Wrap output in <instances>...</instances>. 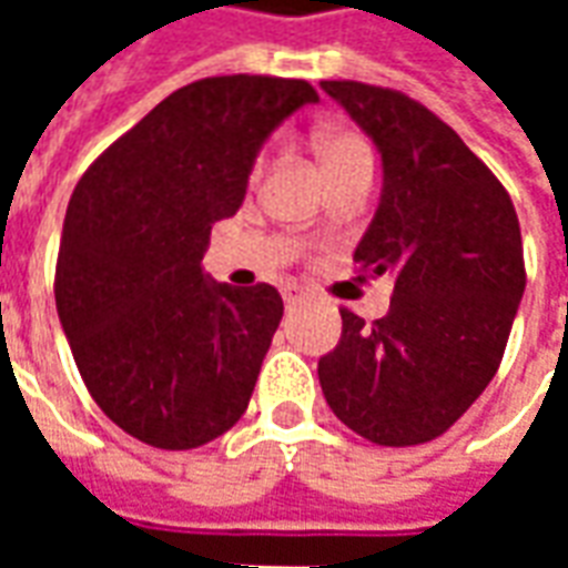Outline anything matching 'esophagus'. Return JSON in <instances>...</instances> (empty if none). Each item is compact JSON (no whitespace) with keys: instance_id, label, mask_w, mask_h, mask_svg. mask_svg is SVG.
Here are the masks:
<instances>
[{"instance_id":"esophagus-1","label":"esophagus","mask_w":568,"mask_h":568,"mask_svg":"<svg viewBox=\"0 0 568 568\" xmlns=\"http://www.w3.org/2000/svg\"><path fill=\"white\" fill-rule=\"evenodd\" d=\"M283 297H285V307H297V304H301V301L307 297V292H304L301 285L288 283V285H285V288H283Z\"/></svg>"}]
</instances>
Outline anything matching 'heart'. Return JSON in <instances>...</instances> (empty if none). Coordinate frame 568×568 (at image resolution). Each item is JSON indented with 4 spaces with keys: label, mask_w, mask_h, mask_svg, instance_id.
I'll use <instances>...</instances> for the list:
<instances>
[{
    "label": "heart",
    "mask_w": 568,
    "mask_h": 568,
    "mask_svg": "<svg viewBox=\"0 0 568 568\" xmlns=\"http://www.w3.org/2000/svg\"><path fill=\"white\" fill-rule=\"evenodd\" d=\"M313 142H316V151H320V161L325 166V173L332 175V179L371 166L368 145L353 130L320 128ZM255 170H261V161L255 163Z\"/></svg>",
    "instance_id": "obj_1"
}]
</instances>
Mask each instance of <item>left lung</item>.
I'll use <instances>...</instances> for the list:
<instances>
[{
	"label": "left lung",
	"instance_id": "1",
	"mask_svg": "<svg viewBox=\"0 0 568 568\" xmlns=\"http://www.w3.org/2000/svg\"><path fill=\"white\" fill-rule=\"evenodd\" d=\"M383 158V197L353 252L358 273H393V304L320 358L325 402L381 447H414L463 417L505 356L526 288L511 194L487 163L407 93L322 81Z\"/></svg>",
	"mask_w": 568,
	"mask_h": 568
}]
</instances>
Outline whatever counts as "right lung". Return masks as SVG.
<instances>
[{"label": "right lung", "mask_w": 568, "mask_h": 568, "mask_svg": "<svg viewBox=\"0 0 568 568\" xmlns=\"http://www.w3.org/2000/svg\"><path fill=\"white\" fill-rule=\"evenodd\" d=\"M320 93L304 79L191 81L118 136L69 197L57 313L88 393L118 428L191 450L246 414L283 297L210 283L212 224L240 210L255 154Z\"/></svg>", "instance_id": "1"}]
</instances>
